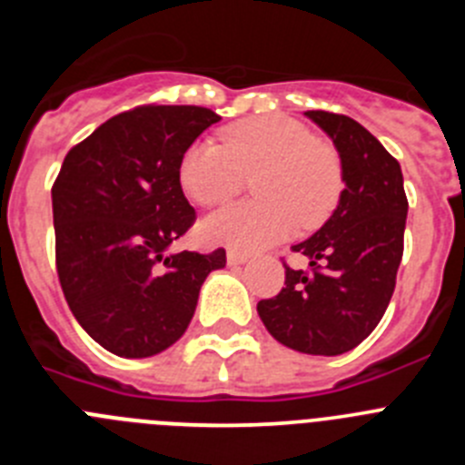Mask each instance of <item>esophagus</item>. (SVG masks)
Instances as JSON below:
<instances>
[{"label":"esophagus","instance_id":"esophagus-1","mask_svg":"<svg viewBox=\"0 0 465 465\" xmlns=\"http://www.w3.org/2000/svg\"><path fill=\"white\" fill-rule=\"evenodd\" d=\"M249 261V256L242 252H237V249H228V265H242V262Z\"/></svg>","mask_w":465,"mask_h":465}]
</instances>
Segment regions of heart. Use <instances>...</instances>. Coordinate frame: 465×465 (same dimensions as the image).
<instances>
[{
    "mask_svg": "<svg viewBox=\"0 0 465 465\" xmlns=\"http://www.w3.org/2000/svg\"><path fill=\"white\" fill-rule=\"evenodd\" d=\"M256 172V203L228 204L204 216L200 232L209 244L244 252L277 244L300 223H323L342 193L338 153L295 118H249L230 125L223 143L203 139L179 160L183 193L207 207L235 195L244 176Z\"/></svg>",
    "mask_w": 465,
    "mask_h": 465,
    "instance_id": "b5f03b06",
    "label": "heart"
}]
</instances>
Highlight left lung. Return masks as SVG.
Here are the masks:
<instances>
[{
	"mask_svg": "<svg viewBox=\"0 0 465 465\" xmlns=\"http://www.w3.org/2000/svg\"><path fill=\"white\" fill-rule=\"evenodd\" d=\"M338 149L344 191L331 219L293 246L310 272L286 268L279 295L258 302L277 342L312 356L359 347L384 316L402 258L408 197L398 160L354 118L305 111Z\"/></svg>",
	"mask_w": 465,
	"mask_h": 465,
	"instance_id": "obj_1",
	"label": "left lung"
}]
</instances>
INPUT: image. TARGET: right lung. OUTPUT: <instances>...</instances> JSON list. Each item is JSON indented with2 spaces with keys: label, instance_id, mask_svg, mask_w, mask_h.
Returning a JSON list of instances; mask_svg holds the SVG:
<instances>
[{
  "label": "right lung",
  "instance_id": "obj_1",
  "mask_svg": "<svg viewBox=\"0 0 465 465\" xmlns=\"http://www.w3.org/2000/svg\"><path fill=\"white\" fill-rule=\"evenodd\" d=\"M221 116L204 106H137L67 153L53 183L60 286L76 322L123 359H149L186 332L225 252L172 253L195 221L179 160Z\"/></svg>",
  "mask_w": 465,
  "mask_h": 465
}]
</instances>
